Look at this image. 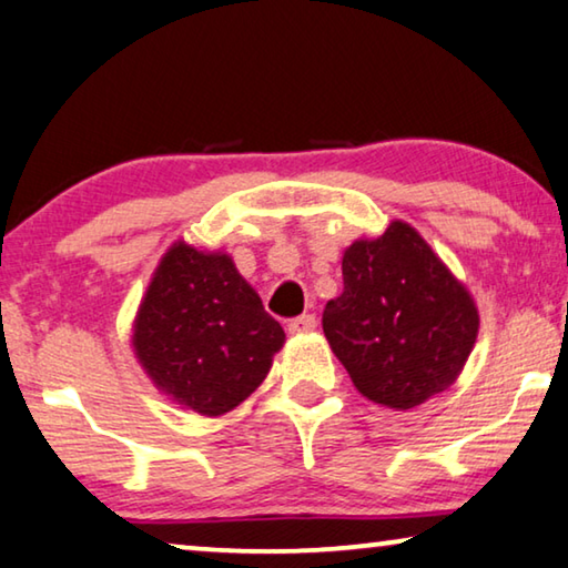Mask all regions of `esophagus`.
<instances>
[{
    "label": "esophagus",
    "mask_w": 568,
    "mask_h": 568,
    "mask_svg": "<svg viewBox=\"0 0 568 568\" xmlns=\"http://www.w3.org/2000/svg\"><path fill=\"white\" fill-rule=\"evenodd\" d=\"M316 328V316H311V313H305V316H298V318H293L291 323H287V331L293 333H308V331H313Z\"/></svg>",
    "instance_id": "obj_1"
}]
</instances>
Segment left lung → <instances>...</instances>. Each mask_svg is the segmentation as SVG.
Masks as SVG:
<instances>
[{
  "mask_svg": "<svg viewBox=\"0 0 568 568\" xmlns=\"http://www.w3.org/2000/svg\"><path fill=\"white\" fill-rule=\"evenodd\" d=\"M344 293L326 303L323 333L366 399L412 409L460 376L480 316L467 287L422 235L394 220L344 252Z\"/></svg>",
  "mask_w": 568,
  "mask_h": 568,
  "instance_id": "obj_1",
  "label": "left lung"
}]
</instances>
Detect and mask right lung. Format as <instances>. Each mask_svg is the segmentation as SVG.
<instances>
[{
	"mask_svg": "<svg viewBox=\"0 0 568 568\" xmlns=\"http://www.w3.org/2000/svg\"><path fill=\"white\" fill-rule=\"evenodd\" d=\"M131 344L159 392L220 417L263 384L285 331L230 255L174 242L139 305Z\"/></svg>",
	"mask_w": 568,
	"mask_h": 568,
	"instance_id": "right-lung-1",
	"label": "right lung"
}]
</instances>
